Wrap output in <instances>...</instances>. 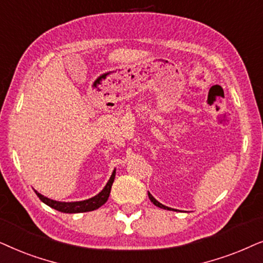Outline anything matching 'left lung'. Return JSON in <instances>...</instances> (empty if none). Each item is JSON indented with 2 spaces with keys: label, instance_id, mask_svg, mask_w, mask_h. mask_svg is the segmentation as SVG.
I'll list each match as a JSON object with an SVG mask.
<instances>
[{
  "label": "left lung",
  "instance_id": "obj_1",
  "mask_svg": "<svg viewBox=\"0 0 263 263\" xmlns=\"http://www.w3.org/2000/svg\"><path fill=\"white\" fill-rule=\"evenodd\" d=\"M148 196H149V198H150V201H152L154 204L156 205V207H159V208H162V209H168V211H170V208L168 207H166V205H163V204H161L160 202H157L155 198L153 197V195H150V192H148Z\"/></svg>",
  "mask_w": 263,
  "mask_h": 263
}]
</instances>
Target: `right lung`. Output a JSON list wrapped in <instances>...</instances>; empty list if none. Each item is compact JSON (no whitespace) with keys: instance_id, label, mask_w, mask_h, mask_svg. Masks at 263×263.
<instances>
[{"instance_id":"add662e5","label":"right lung","mask_w":263,"mask_h":263,"mask_svg":"<svg viewBox=\"0 0 263 263\" xmlns=\"http://www.w3.org/2000/svg\"><path fill=\"white\" fill-rule=\"evenodd\" d=\"M115 178V170L111 173L110 179L108 180V183L102 191L100 192L99 195L93 196L89 199H85V201H79V202H59V201H54V199H50L48 197H44L43 195H41L40 192H36V195L40 197V199L45 204L49 205V207L56 209V211L62 212V213H84V212H91L95 211V209H99L101 205H103L104 203L107 202L108 197H109L110 194V189L111 185H113Z\"/></svg>"}]
</instances>
